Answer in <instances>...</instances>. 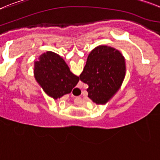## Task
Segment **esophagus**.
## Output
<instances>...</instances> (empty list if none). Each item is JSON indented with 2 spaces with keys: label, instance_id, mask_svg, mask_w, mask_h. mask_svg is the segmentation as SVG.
<instances>
[{
  "label": "esophagus",
  "instance_id": "1",
  "mask_svg": "<svg viewBox=\"0 0 160 160\" xmlns=\"http://www.w3.org/2000/svg\"><path fill=\"white\" fill-rule=\"evenodd\" d=\"M77 90H80L78 89V88H76ZM80 100H81V97H76L74 99V103H78L79 102H80Z\"/></svg>",
  "mask_w": 160,
  "mask_h": 160
}]
</instances>
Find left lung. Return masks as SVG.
Masks as SVG:
<instances>
[{
  "label": "left lung",
  "mask_w": 160,
  "mask_h": 160,
  "mask_svg": "<svg viewBox=\"0 0 160 160\" xmlns=\"http://www.w3.org/2000/svg\"><path fill=\"white\" fill-rule=\"evenodd\" d=\"M125 75V58L108 46L94 48L79 78L87 83L88 97L95 103H105L121 87Z\"/></svg>",
  "instance_id": "obj_1"
}]
</instances>
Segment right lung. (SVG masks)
<instances>
[{
  "mask_svg": "<svg viewBox=\"0 0 160 160\" xmlns=\"http://www.w3.org/2000/svg\"><path fill=\"white\" fill-rule=\"evenodd\" d=\"M34 74L43 90L55 99L70 93L79 81L65 61L52 52L43 53L35 61Z\"/></svg>",
  "mask_w": 160,
  "mask_h": 160,
  "instance_id": "add662e5",
  "label": "right lung"
}]
</instances>
